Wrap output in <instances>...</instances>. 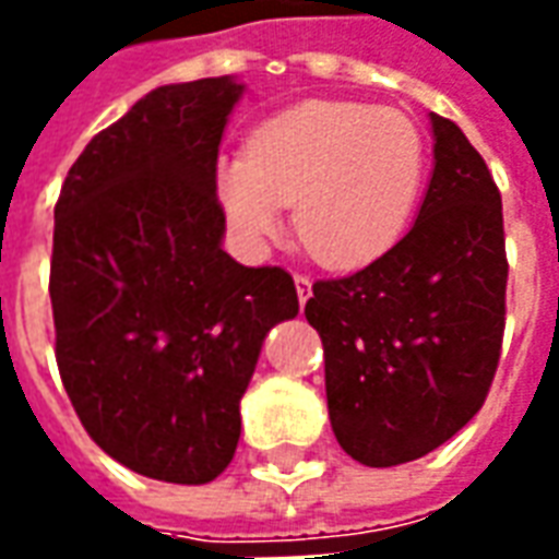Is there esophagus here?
<instances>
[{"instance_id": "1", "label": "esophagus", "mask_w": 559, "mask_h": 559, "mask_svg": "<svg viewBox=\"0 0 559 559\" xmlns=\"http://www.w3.org/2000/svg\"><path fill=\"white\" fill-rule=\"evenodd\" d=\"M293 281H296V296H299V302H308V296H311V278L308 275H302V272H296L293 275Z\"/></svg>"}]
</instances>
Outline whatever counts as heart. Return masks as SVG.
Wrapping results in <instances>:
<instances>
[{
    "label": "heart",
    "mask_w": 559,
    "mask_h": 559,
    "mask_svg": "<svg viewBox=\"0 0 559 559\" xmlns=\"http://www.w3.org/2000/svg\"><path fill=\"white\" fill-rule=\"evenodd\" d=\"M425 164L421 131L404 114L317 102L257 128L245 155H218L215 194L251 242L275 236L281 206H296V236L317 263L359 269L404 236Z\"/></svg>",
    "instance_id": "b5f03b06"
}]
</instances>
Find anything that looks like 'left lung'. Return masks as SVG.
<instances>
[{"mask_svg":"<svg viewBox=\"0 0 559 559\" xmlns=\"http://www.w3.org/2000/svg\"><path fill=\"white\" fill-rule=\"evenodd\" d=\"M433 176L411 233L305 305L341 449L368 467L428 455L488 399L506 329L503 203L464 131L431 114Z\"/></svg>","mask_w":559,"mask_h":559,"instance_id":"obj_1","label":"left lung"}]
</instances>
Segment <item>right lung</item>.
I'll return each mask as SVG.
<instances>
[{"label":"right lung","mask_w":559,"mask_h":559,"mask_svg":"<svg viewBox=\"0 0 559 559\" xmlns=\"http://www.w3.org/2000/svg\"><path fill=\"white\" fill-rule=\"evenodd\" d=\"M242 86H158L98 131L56 200V365L83 428L140 476L206 485L239 443L260 344L299 314L290 272L224 248L215 160Z\"/></svg>","instance_id":"1"}]
</instances>
